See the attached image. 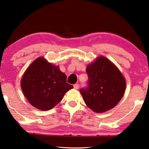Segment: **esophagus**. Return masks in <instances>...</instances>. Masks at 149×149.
Listing matches in <instances>:
<instances>
[{
    "mask_svg": "<svg viewBox=\"0 0 149 149\" xmlns=\"http://www.w3.org/2000/svg\"><path fill=\"white\" fill-rule=\"evenodd\" d=\"M74 88H75V89H78V88H79V84H77V83H75V84H74Z\"/></svg>",
    "mask_w": 149,
    "mask_h": 149,
    "instance_id": "1",
    "label": "esophagus"
}]
</instances>
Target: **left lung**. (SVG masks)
I'll return each mask as SVG.
<instances>
[{
  "mask_svg": "<svg viewBox=\"0 0 149 149\" xmlns=\"http://www.w3.org/2000/svg\"><path fill=\"white\" fill-rule=\"evenodd\" d=\"M87 86L80 89L86 105L94 112L104 113L121 100L126 81L118 69L104 56H100L86 68Z\"/></svg>",
  "mask_w": 149,
  "mask_h": 149,
  "instance_id": "left-lung-1",
  "label": "left lung"
}]
</instances>
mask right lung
Segmentation results:
<instances>
[{
  "instance_id": "right-lung-1",
  "label": "right lung",
  "mask_w": 149,
  "mask_h": 149,
  "mask_svg": "<svg viewBox=\"0 0 149 149\" xmlns=\"http://www.w3.org/2000/svg\"><path fill=\"white\" fill-rule=\"evenodd\" d=\"M21 88L29 102L37 109H52L74 86L67 83L66 75L58 66L49 63L44 58L35 60L24 74Z\"/></svg>"
}]
</instances>
